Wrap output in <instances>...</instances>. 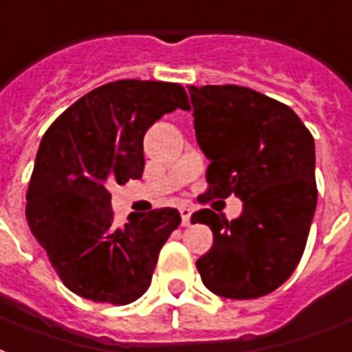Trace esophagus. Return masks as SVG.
Wrapping results in <instances>:
<instances>
[{
    "instance_id": "1",
    "label": "esophagus",
    "mask_w": 352,
    "mask_h": 352,
    "mask_svg": "<svg viewBox=\"0 0 352 352\" xmlns=\"http://www.w3.org/2000/svg\"><path fill=\"white\" fill-rule=\"evenodd\" d=\"M179 212H181V218H183L184 228H186V226H190V216H192V209H190V207H181V209H179Z\"/></svg>"
}]
</instances>
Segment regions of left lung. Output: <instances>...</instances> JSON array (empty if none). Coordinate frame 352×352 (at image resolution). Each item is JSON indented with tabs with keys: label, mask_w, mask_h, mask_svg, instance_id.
I'll use <instances>...</instances> for the list:
<instances>
[{
	"label": "left lung",
	"mask_w": 352,
	"mask_h": 352,
	"mask_svg": "<svg viewBox=\"0 0 352 352\" xmlns=\"http://www.w3.org/2000/svg\"><path fill=\"white\" fill-rule=\"evenodd\" d=\"M199 147L209 158L199 201L235 194L242 212L192 214L214 244L196 263L205 287L233 300L272 293L300 261L317 207L314 136L285 104L242 85H188Z\"/></svg>",
	"instance_id": "obj_1"
}]
</instances>
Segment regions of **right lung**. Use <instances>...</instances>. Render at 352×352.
Here are the masks:
<instances>
[{
    "label": "right lung",
    "mask_w": 352,
    "mask_h": 352,
    "mask_svg": "<svg viewBox=\"0 0 352 352\" xmlns=\"http://www.w3.org/2000/svg\"><path fill=\"white\" fill-rule=\"evenodd\" d=\"M177 108L190 110L179 83L117 80L83 95L44 132L25 218L72 293L124 306L149 289L181 214L171 207L132 212L124 228H116L108 188L142 179L143 136Z\"/></svg>",
    "instance_id": "right-lung-1"
}]
</instances>
